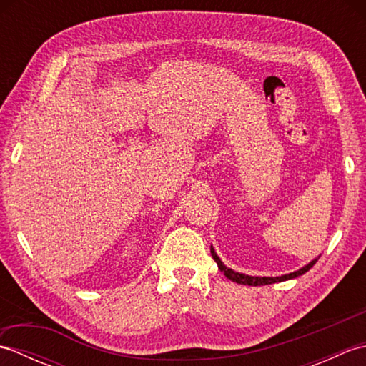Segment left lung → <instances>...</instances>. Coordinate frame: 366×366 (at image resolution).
<instances>
[{
    "instance_id": "obj_1",
    "label": "left lung",
    "mask_w": 366,
    "mask_h": 366,
    "mask_svg": "<svg viewBox=\"0 0 366 366\" xmlns=\"http://www.w3.org/2000/svg\"><path fill=\"white\" fill-rule=\"evenodd\" d=\"M211 253H212V258L215 259L217 266H219L220 272H223V275L229 278L231 282H236L239 285H248V286H262V285H272V283H278V282H286V280H291V278H295L299 275H303L305 272H308L310 269H312L317 258L313 259L310 264H307V266H303L302 269L292 272V274H287V275H282V277H252V275H245V274H239V272H234L232 269L227 267L222 262V259L217 256L215 250L211 247Z\"/></svg>"
}]
</instances>
